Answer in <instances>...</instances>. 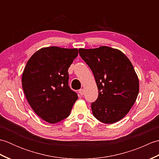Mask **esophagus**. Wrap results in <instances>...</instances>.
Listing matches in <instances>:
<instances>
[{"mask_svg":"<svg viewBox=\"0 0 159 159\" xmlns=\"http://www.w3.org/2000/svg\"><path fill=\"white\" fill-rule=\"evenodd\" d=\"M79 93L80 94V95L83 96V94H84V93H85V91H84V89H79Z\"/></svg>","mask_w":159,"mask_h":159,"instance_id":"esophagus-1","label":"esophagus"}]
</instances>
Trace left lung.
Segmentation results:
<instances>
[{"instance_id":"obj_1","label":"left lung","mask_w":159,"mask_h":159,"mask_svg":"<svg viewBox=\"0 0 159 159\" xmlns=\"http://www.w3.org/2000/svg\"><path fill=\"white\" fill-rule=\"evenodd\" d=\"M92 70L98 96L91 104L93 116L104 124L120 121L129 112L139 93V79L130 60L108 46L79 50Z\"/></svg>"}]
</instances>
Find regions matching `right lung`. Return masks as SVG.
I'll return each mask as SVG.
<instances>
[{"label":"right lung","mask_w":159,"mask_h":159,"mask_svg":"<svg viewBox=\"0 0 159 159\" xmlns=\"http://www.w3.org/2000/svg\"><path fill=\"white\" fill-rule=\"evenodd\" d=\"M78 52L76 48H43L33 54L24 70V93L35 113L47 122L66 119L78 99L68 85L67 72Z\"/></svg>","instance_id":"obj_1"}]
</instances>
